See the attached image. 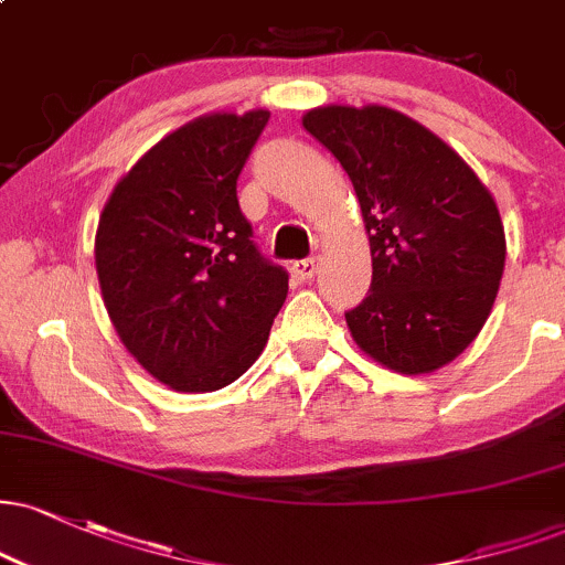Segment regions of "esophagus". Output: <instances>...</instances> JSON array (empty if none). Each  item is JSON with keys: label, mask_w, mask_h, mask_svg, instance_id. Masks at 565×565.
Returning <instances> with one entry per match:
<instances>
[{"label": "esophagus", "mask_w": 565, "mask_h": 565, "mask_svg": "<svg viewBox=\"0 0 565 565\" xmlns=\"http://www.w3.org/2000/svg\"><path fill=\"white\" fill-rule=\"evenodd\" d=\"M318 265H321V260H318V257H308V260H297V263H291V274L300 278V281H310V278L318 274Z\"/></svg>", "instance_id": "esophagus-1"}]
</instances>
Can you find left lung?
Returning a JSON list of instances; mask_svg holds the SVG:
<instances>
[{"mask_svg": "<svg viewBox=\"0 0 565 565\" xmlns=\"http://www.w3.org/2000/svg\"><path fill=\"white\" fill-rule=\"evenodd\" d=\"M302 126L350 175L371 244V291L344 312L365 355L397 373L452 363L492 312L505 228L494 196L418 120L384 105H323Z\"/></svg>", "mask_w": 565, "mask_h": 565, "instance_id": "1", "label": "left lung"}]
</instances>
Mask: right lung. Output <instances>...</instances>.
Instances as JSON below:
<instances>
[{"mask_svg": "<svg viewBox=\"0 0 565 565\" xmlns=\"http://www.w3.org/2000/svg\"><path fill=\"white\" fill-rule=\"evenodd\" d=\"M268 110L210 113L160 139L115 183L94 263L124 348L160 384L202 394L260 358L289 276L263 260L236 179Z\"/></svg>", "mask_w": 565, "mask_h": 565, "instance_id": "1", "label": "right lung"}]
</instances>
